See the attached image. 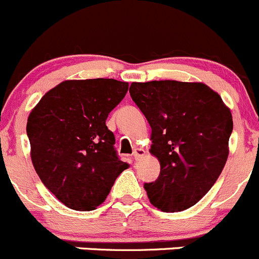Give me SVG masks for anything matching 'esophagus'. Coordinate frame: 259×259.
<instances>
[{
	"label": "esophagus",
	"instance_id": "1",
	"mask_svg": "<svg viewBox=\"0 0 259 259\" xmlns=\"http://www.w3.org/2000/svg\"><path fill=\"white\" fill-rule=\"evenodd\" d=\"M144 155V149L143 148H135L134 152H133V157H134L135 160H138L139 158H142Z\"/></svg>",
	"mask_w": 259,
	"mask_h": 259
}]
</instances>
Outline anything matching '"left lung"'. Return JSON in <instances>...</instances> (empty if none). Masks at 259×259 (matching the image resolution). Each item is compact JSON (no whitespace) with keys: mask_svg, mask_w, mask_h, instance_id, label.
<instances>
[{"mask_svg":"<svg viewBox=\"0 0 259 259\" xmlns=\"http://www.w3.org/2000/svg\"><path fill=\"white\" fill-rule=\"evenodd\" d=\"M130 96L152 127L157 181L145 183L162 211H182L200 201L219 178L233 132L230 109L202 82H133Z\"/></svg>","mask_w":259,"mask_h":259,"instance_id":"8db88e82","label":"left lung"}]
</instances>
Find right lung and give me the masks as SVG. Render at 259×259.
<instances>
[{
  "mask_svg": "<svg viewBox=\"0 0 259 259\" xmlns=\"http://www.w3.org/2000/svg\"><path fill=\"white\" fill-rule=\"evenodd\" d=\"M129 83L110 78L63 81L27 119L31 162L45 187L69 209L91 211L129 164L117 158L106 119Z\"/></svg>",
  "mask_w": 259,
  "mask_h": 259,
  "instance_id": "obj_1",
  "label": "right lung"
}]
</instances>
